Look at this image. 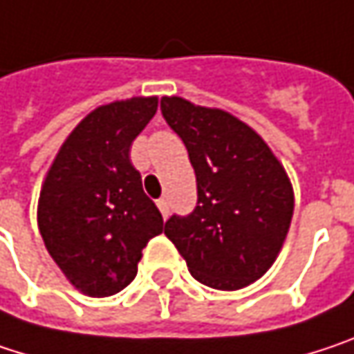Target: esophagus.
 Wrapping results in <instances>:
<instances>
[{
  "mask_svg": "<svg viewBox=\"0 0 354 354\" xmlns=\"http://www.w3.org/2000/svg\"><path fill=\"white\" fill-rule=\"evenodd\" d=\"M156 205H158V209H160V214H162V218H167L169 216V201L165 198H160L156 201Z\"/></svg>",
  "mask_w": 354,
  "mask_h": 354,
  "instance_id": "obj_1",
  "label": "esophagus"
}]
</instances>
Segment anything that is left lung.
Here are the masks:
<instances>
[{
  "label": "left lung",
  "mask_w": 354,
  "mask_h": 354,
  "mask_svg": "<svg viewBox=\"0 0 354 354\" xmlns=\"http://www.w3.org/2000/svg\"><path fill=\"white\" fill-rule=\"evenodd\" d=\"M167 124L181 136L198 181V205L171 216L165 234L189 273L207 288L234 291L275 263L293 216V187L269 145L236 115L160 100Z\"/></svg>",
  "instance_id": "8db88e82"
}]
</instances>
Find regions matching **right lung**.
I'll use <instances>...</instances> for the list:
<instances>
[{"mask_svg":"<svg viewBox=\"0 0 354 354\" xmlns=\"http://www.w3.org/2000/svg\"><path fill=\"white\" fill-rule=\"evenodd\" d=\"M156 108L153 95L89 111L42 181L38 230L44 246L68 283L89 297L126 288L142 248L162 232V216L130 162V147Z\"/></svg>","mask_w":354,"mask_h":354,"instance_id":"1","label":"right lung"}]
</instances>
